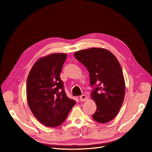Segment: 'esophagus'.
Here are the masks:
<instances>
[{"mask_svg":"<svg viewBox=\"0 0 152 152\" xmlns=\"http://www.w3.org/2000/svg\"><path fill=\"white\" fill-rule=\"evenodd\" d=\"M86 99V96L84 94H82L80 96V102H85Z\"/></svg>","mask_w":152,"mask_h":152,"instance_id":"obj_1","label":"esophagus"}]
</instances>
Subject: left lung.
<instances>
[{
    "label": "left lung",
    "instance_id": "obj_1",
    "mask_svg": "<svg viewBox=\"0 0 152 152\" xmlns=\"http://www.w3.org/2000/svg\"><path fill=\"white\" fill-rule=\"evenodd\" d=\"M89 73L91 98L96 102L94 121L107 123L116 117L125 96V81L120 63L109 50L89 48L74 53Z\"/></svg>",
    "mask_w": 152,
    "mask_h": 152
}]
</instances>
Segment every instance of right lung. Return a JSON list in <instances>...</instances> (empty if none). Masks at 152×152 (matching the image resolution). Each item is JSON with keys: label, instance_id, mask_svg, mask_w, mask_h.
<instances>
[{"label": "right lung", "instance_id": "1", "mask_svg": "<svg viewBox=\"0 0 152 152\" xmlns=\"http://www.w3.org/2000/svg\"><path fill=\"white\" fill-rule=\"evenodd\" d=\"M66 58L65 53L40 58L26 81V98L31 112L40 122L50 127L60 126L76 103L67 97L59 77Z\"/></svg>", "mask_w": 152, "mask_h": 152}]
</instances>
